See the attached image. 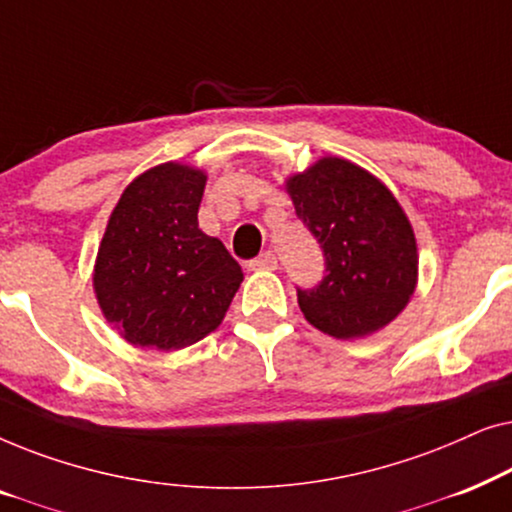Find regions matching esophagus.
Returning a JSON list of instances; mask_svg holds the SVG:
<instances>
[{"label": "esophagus", "instance_id": "obj_1", "mask_svg": "<svg viewBox=\"0 0 512 512\" xmlns=\"http://www.w3.org/2000/svg\"><path fill=\"white\" fill-rule=\"evenodd\" d=\"M249 268L251 270H275L277 268V254H275V251H263L261 256L251 258Z\"/></svg>", "mask_w": 512, "mask_h": 512}]
</instances>
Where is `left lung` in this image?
I'll use <instances>...</instances> for the list:
<instances>
[{
	"label": "left lung",
	"mask_w": 512,
	"mask_h": 512,
	"mask_svg": "<svg viewBox=\"0 0 512 512\" xmlns=\"http://www.w3.org/2000/svg\"><path fill=\"white\" fill-rule=\"evenodd\" d=\"M286 188L324 251V279L296 289L305 319L340 340L387 326L417 282L415 235L389 188L342 158H321Z\"/></svg>",
	"instance_id": "1"
}]
</instances>
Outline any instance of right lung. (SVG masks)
Masks as SVG:
<instances>
[{
  "label": "right lung",
  "mask_w": 512,
  "mask_h": 512,
  "mask_svg": "<svg viewBox=\"0 0 512 512\" xmlns=\"http://www.w3.org/2000/svg\"><path fill=\"white\" fill-rule=\"evenodd\" d=\"M205 181L186 165H158L111 212L93 282L104 317L132 345H193L221 324L240 289V265L198 228Z\"/></svg>",
  "instance_id": "1"
}]
</instances>
